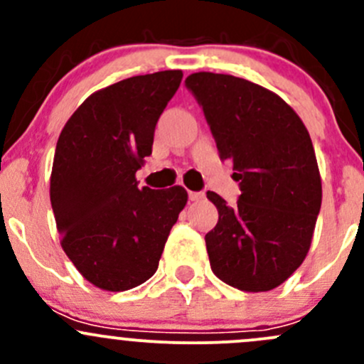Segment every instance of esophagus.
I'll return each instance as SVG.
<instances>
[{
    "mask_svg": "<svg viewBox=\"0 0 364 364\" xmlns=\"http://www.w3.org/2000/svg\"><path fill=\"white\" fill-rule=\"evenodd\" d=\"M188 199L197 203V200H203L204 199V192H188Z\"/></svg>",
    "mask_w": 364,
    "mask_h": 364,
    "instance_id": "esophagus-1",
    "label": "esophagus"
}]
</instances>
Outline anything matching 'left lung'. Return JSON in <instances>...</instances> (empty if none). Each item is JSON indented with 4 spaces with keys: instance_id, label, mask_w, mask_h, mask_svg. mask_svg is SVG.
Instances as JSON below:
<instances>
[{
    "instance_id": "left-lung-1",
    "label": "left lung",
    "mask_w": 364,
    "mask_h": 364,
    "mask_svg": "<svg viewBox=\"0 0 364 364\" xmlns=\"http://www.w3.org/2000/svg\"><path fill=\"white\" fill-rule=\"evenodd\" d=\"M185 86L203 107L220 160H232L236 204L208 199L218 223L205 234L211 269L247 292L284 284L310 250L322 185L310 134L266 87L225 73L199 72Z\"/></svg>"
}]
</instances>
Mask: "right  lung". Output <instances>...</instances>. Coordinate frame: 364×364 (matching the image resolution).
Here are the masks:
<instances>
[{"mask_svg":"<svg viewBox=\"0 0 364 364\" xmlns=\"http://www.w3.org/2000/svg\"><path fill=\"white\" fill-rule=\"evenodd\" d=\"M181 79V70H165L97 91L58 139L50 204L61 247L79 273L104 291H128L156 273L188 200L183 186L139 188L135 179Z\"/></svg>","mask_w":364,"mask_h":364,"instance_id":"obj_1","label":"right lung"}]
</instances>
